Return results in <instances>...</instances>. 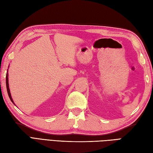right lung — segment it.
<instances>
[{
    "instance_id": "right-lung-1",
    "label": "right lung",
    "mask_w": 153,
    "mask_h": 153,
    "mask_svg": "<svg viewBox=\"0 0 153 153\" xmlns=\"http://www.w3.org/2000/svg\"><path fill=\"white\" fill-rule=\"evenodd\" d=\"M6 85H7V92H8V96L9 98H10V100H11L12 102L14 103V101L13 100V99H12L11 97V95H10V89H9V85H8V72L7 74V76H6Z\"/></svg>"
}]
</instances>
